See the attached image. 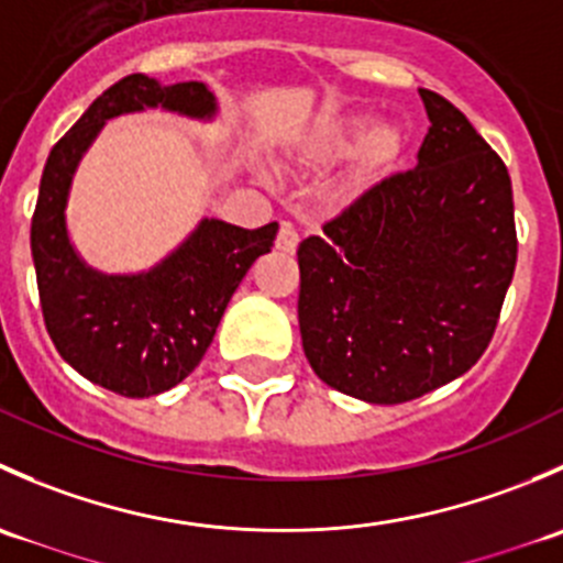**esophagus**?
Wrapping results in <instances>:
<instances>
[{"label":"esophagus","instance_id":"34e87169","mask_svg":"<svg viewBox=\"0 0 563 563\" xmlns=\"http://www.w3.org/2000/svg\"><path fill=\"white\" fill-rule=\"evenodd\" d=\"M297 245H299L297 229H294V225H288V223H283L280 231H277L275 247L280 250V253H294V250H297Z\"/></svg>","mask_w":563,"mask_h":563}]
</instances>
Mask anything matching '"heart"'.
<instances>
[{"mask_svg":"<svg viewBox=\"0 0 563 563\" xmlns=\"http://www.w3.org/2000/svg\"><path fill=\"white\" fill-rule=\"evenodd\" d=\"M349 152L351 168L345 190H365L389 176L391 168L397 166L406 152V133L395 122L373 124L371 113H340V117L323 119L310 130L308 139L299 144L297 161L327 166Z\"/></svg>","mask_w":563,"mask_h":563,"instance_id":"obj_1","label":"heart"}]
</instances>
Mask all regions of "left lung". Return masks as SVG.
Returning a JSON list of instances; mask_svg holds the SVG:
<instances>
[{
  "label": "left lung",
  "instance_id": "obj_1",
  "mask_svg": "<svg viewBox=\"0 0 563 563\" xmlns=\"http://www.w3.org/2000/svg\"><path fill=\"white\" fill-rule=\"evenodd\" d=\"M419 98L430 128L417 166L378 181L297 250L310 367L378 406L476 365L518 261L504 161L450 100L430 89Z\"/></svg>",
  "mask_w": 563,
  "mask_h": 563
}]
</instances>
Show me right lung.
I'll return each instance as SVG.
<instances>
[{
    "instance_id": "1",
    "label": "right lung",
    "mask_w": 563,
    "mask_h": 563,
    "mask_svg": "<svg viewBox=\"0 0 563 563\" xmlns=\"http://www.w3.org/2000/svg\"><path fill=\"white\" fill-rule=\"evenodd\" d=\"M146 108L212 122L218 98L201 81L166 87L144 73L108 87L51 150L32 218L40 308L56 351L84 378L124 397L161 395L196 371L236 286L277 236V223L247 231L203 218L150 269L108 275L89 266L67 234L73 176L108 119Z\"/></svg>"
}]
</instances>
